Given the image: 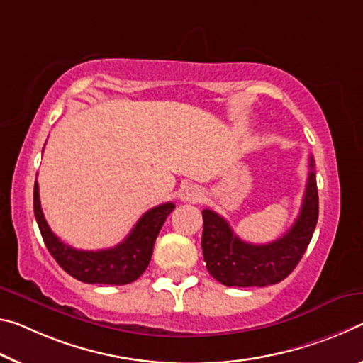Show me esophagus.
<instances>
[{
  "label": "esophagus",
  "instance_id": "obj_1",
  "mask_svg": "<svg viewBox=\"0 0 363 363\" xmlns=\"http://www.w3.org/2000/svg\"><path fill=\"white\" fill-rule=\"evenodd\" d=\"M179 197L184 202H200V200H202V192H200V189L197 186H194V184H187V186H184L181 189Z\"/></svg>",
  "mask_w": 363,
  "mask_h": 363
}]
</instances>
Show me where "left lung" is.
I'll list each match as a JSON object with an SVG mask.
<instances>
[{
    "label": "left lung",
    "mask_w": 363,
    "mask_h": 363,
    "mask_svg": "<svg viewBox=\"0 0 363 363\" xmlns=\"http://www.w3.org/2000/svg\"><path fill=\"white\" fill-rule=\"evenodd\" d=\"M310 157V172L301 213L289 231L268 244L239 239L223 216L203 210L202 250L208 273L224 286L263 287L276 284L292 273L306 254L318 221V191Z\"/></svg>",
    "instance_id": "left-lung-1"
}]
</instances>
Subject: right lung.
<instances>
[{
    "instance_id": "right-lung-1",
    "label": "right lung",
    "mask_w": 363,
    "mask_h": 363,
    "mask_svg": "<svg viewBox=\"0 0 363 363\" xmlns=\"http://www.w3.org/2000/svg\"><path fill=\"white\" fill-rule=\"evenodd\" d=\"M174 206V203L168 202L148 210L137 221L128 238L116 247L103 250H77L62 242L51 231L40 205L37 179L33 187V213L48 252L66 273L89 284L123 286L140 278L152 260L160 229Z\"/></svg>"
}]
</instances>
